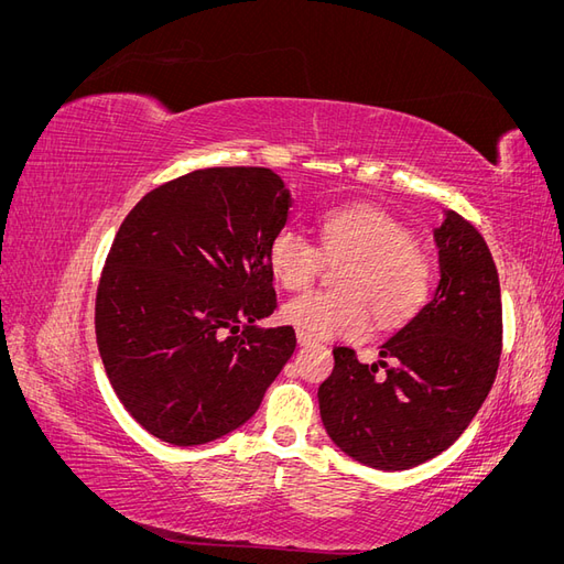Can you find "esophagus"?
Instances as JSON below:
<instances>
[{"label": "esophagus", "mask_w": 564, "mask_h": 564, "mask_svg": "<svg viewBox=\"0 0 564 564\" xmlns=\"http://www.w3.org/2000/svg\"><path fill=\"white\" fill-rule=\"evenodd\" d=\"M296 340H299V346H313L315 344V338L308 336V334H303V332L296 334Z\"/></svg>", "instance_id": "1"}]
</instances>
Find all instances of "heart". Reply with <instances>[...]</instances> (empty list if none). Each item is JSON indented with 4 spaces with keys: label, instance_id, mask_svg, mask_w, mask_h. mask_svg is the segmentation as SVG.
<instances>
[{
    "label": "heart",
    "instance_id": "heart-1",
    "mask_svg": "<svg viewBox=\"0 0 564 564\" xmlns=\"http://www.w3.org/2000/svg\"><path fill=\"white\" fill-rule=\"evenodd\" d=\"M322 249L296 228L272 235L268 263L275 280L301 292L324 261H346L336 275L338 292H308L282 308V317L313 338H360L371 315L381 329L412 319L431 296V259L402 220L379 207L332 209L319 216Z\"/></svg>",
    "mask_w": 564,
    "mask_h": 564
}]
</instances>
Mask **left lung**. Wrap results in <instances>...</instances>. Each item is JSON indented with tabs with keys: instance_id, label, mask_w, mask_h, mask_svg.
I'll return each instance as SVG.
<instances>
[{
	"instance_id": "1",
	"label": "left lung",
	"mask_w": 564,
	"mask_h": 564,
	"mask_svg": "<svg viewBox=\"0 0 564 564\" xmlns=\"http://www.w3.org/2000/svg\"><path fill=\"white\" fill-rule=\"evenodd\" d=\"M440 284L381 346L379 365L334 348L319 416L334 445L379 470H406L452 447L487 400L503 346L501 286L485 237L447 212L435 228Z\"/></svg>"
}]
</instances>
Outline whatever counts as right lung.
<instances>
[{
    "instance_id": "right-lung-1",
    "label": "right lung",
    "mask_w": 564,
    "mask_h": 564,
    "mask_svg": "<svg viewBox=\"0 0 564 564\" xmlns=\"http://www.w3.org/2000/svg\"><path fill=\"white\" fill-rule=\"evenodd\" d=\"M292 195L263 166L197 169L150 191L119 226L96 292V340L119 402L169 445L240 429L296 348L268 247Z\"/></svg>"
}]
</instances>
